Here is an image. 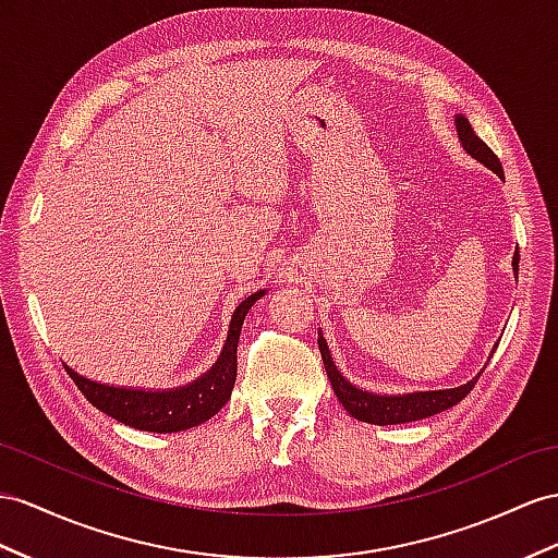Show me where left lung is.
<instances>
[{
    "mask_svg": "<svg viewBox=\"0 0 558 558\" xmlns=\"http://www.w3.org/2000/svg\"><path fill=\"white\" fill-rule=\"evenodd\" d=\"M454 126H457V138H460L464 153L474 157V160L481 162L483 167L495 171V174L505 181L502 162H499L497 155L476 136V132L471 130L469 120L464 116H454ZM511 266H513V276L519 278V247H517V252H513ZM318 349L323 355L325 373H327V377H330V384L335 389V396L339 398V403L344 405V410L351 417L367 422V424H379V426L417 422L424 417L438 415V412L460 403L462 398L476 387V381L483 373L481 369L474 379H469L466 384H462V387H454V389L412 391V393H373V391L355 387V384H351L344 375L339 373V367L335 365L332 355H330V347H327V341L323 337V330H318ZM495 349L497 347H493L490 355L495 353Z\"/></svg>",
    "mask_w": 558,
    "mask_h": 558,
    "instance_id": "1",
    "label": "left lung"
}]
</instances>
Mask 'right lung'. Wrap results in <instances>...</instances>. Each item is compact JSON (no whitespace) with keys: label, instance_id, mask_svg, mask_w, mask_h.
I'll list each match as a JSON object with an SVG mask.
<instances>
[{"label":"right lung","instance_id":"obj_1","mask_svg":"<svg viewBox=\"0 0 558 558\" xmlns=\"http://www.w3.org/2000/svg\"><path fill=\"white\" fill-rule=\"evenodd\" d=\"M266 290L250 294L245 302H240L228 325L226 344L219 353V359L191 384H183L177 389H126V387H110L82 377L73 367L65 365L70 379L77 384V389L84 393L87 401L106 412L108 417L118 420L126 426L141 428L150 434H174L183 428H193L207 422L209 417L228 403L231 398L235 375H238V339L242 323L250 308L259 302Z\"/></svg>","mask_w":558,"mask_h":558}]
</instances>
